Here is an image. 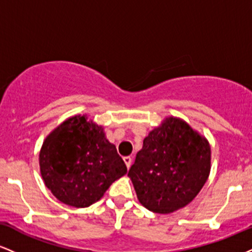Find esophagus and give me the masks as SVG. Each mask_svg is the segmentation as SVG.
<instances>
[{
  "label": "esophagus",
  "mask_w": 252,
  "mask_h": 252,
  "mask_svg": "<svg viewBox=\"0 0 252 252\" xmlns=\"http://www.w3.org/2000/svg\"><path fill=\"white\" fill-rule=\"evenodd\" d=\"M123 160H124V162H126V167H128V168H130V166H131V158H130V156H126V158H123Z\"/></svg>",
  "instance_id": "esophagus-1"
}]
</instances>
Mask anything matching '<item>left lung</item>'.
Returning a JSON list of instances; mask_svg holds the SVG:
<instances>
[{
  "mask_svg": "<svg viewBox=\"0 0 252 252\" xmlns=\"http://www.w3.org/2000/svg\"><path fill=\"white\" fill-rule=\"evenodd\" d=\"M210 170L209 141L185 121L168 117L144 138L128 176L146 209L167 215L198 195Z\"/></svg>",
  "mask_w": 252,
  "mask_h": 252,
  "instance_id": "obj_1",
  "label": "left lung"
}]
</instances>
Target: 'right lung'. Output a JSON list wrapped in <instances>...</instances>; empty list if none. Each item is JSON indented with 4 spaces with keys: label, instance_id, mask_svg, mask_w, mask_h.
Instances as JSON below:
<instances>
[{
    "label": "right lung",
    "instance_id": "obj_1",
    "mask_svg": "<svg viewBox=\"0 0 252 252\" xmlns=\"http://www.w3.org/2000/svg\"><path fill=\"white\" fill-rule=\"evenodd\" d=\"M46 187L58 200L88 207L99 200L110 185L126 174V166L103 126L73 116L57 126L43 141L39 155Z\"/></svg>",
    "mask_w": 252,
    "mask_h": 252
}]
</instances>
